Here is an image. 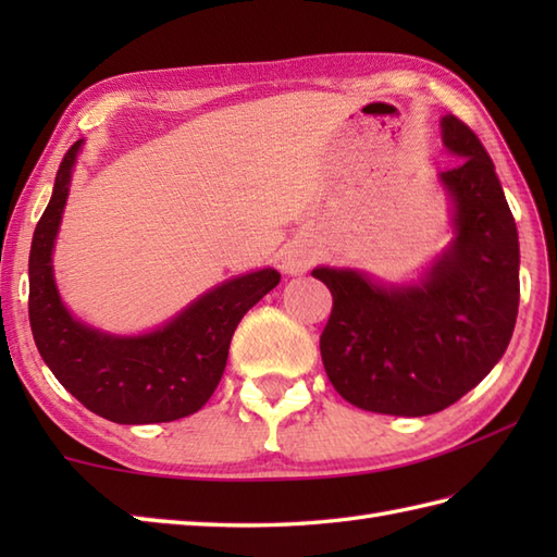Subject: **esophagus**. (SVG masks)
Instances as JSON below:
<instances>
[{
	"mask_svg": "<svg viewBox=\"0 0 557 557\" xmlns=\"http://www.w3.org/2000/svg\"><path fill=\"white\" fill-rule=\"evenodd\" d=\"M280 263L287 275H301L313 263V248L304 242H292L282 248Z\"/></svg>",
	"mask_w": 557,
	"mask_h": 557,
	"instance_id": "34e87169",
	"label": "esophagus"
}]
</instances>
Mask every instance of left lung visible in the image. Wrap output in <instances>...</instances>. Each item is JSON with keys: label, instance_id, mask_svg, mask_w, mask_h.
<instances>
[{"label": "left lung", "instance_id": "left-lung-1", "mask_svg": "<svg viewBox=\"0 0 557 557\" xmlns=\"http://www.w3.org/2000/svg\"><path fill=\"white\" fill-rule=\"evenodd\" d=\"M457 168L441 172L455 239L417 285H375L315 268L333 294L321 335L330 383L354 407L425 417L476 387L510 345L519 309V239L495 164L471 128L443 116Z\"/></svg>", "mask_w": 557, "mask_h": 557}]
</instances>
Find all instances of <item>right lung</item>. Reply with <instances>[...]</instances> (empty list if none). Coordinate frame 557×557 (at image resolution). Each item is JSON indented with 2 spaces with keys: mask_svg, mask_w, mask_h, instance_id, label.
<instances>
[{
  "mask_svg": "<svg viewBox=\"0 0 557 557\" xmlns=\"http://www.w3.org/2000/svg\"><path fill=\"white\" fill-rule=\"evenodd\" d=\"M81 144L59 164L52 198L33 234L28 315L35 347L57 381L102 419L128 425L184 419L215 393L236 325L277 287L280 272L263 268L222 282L148 335L116 337L83 325L59 299L52 275V248Z\"/></svg>",
  "mask_w": 557,
  "mask_h": 557,
  "instance_id": "right-lung-1",
  "label": "right lung"
}]
</instances>
